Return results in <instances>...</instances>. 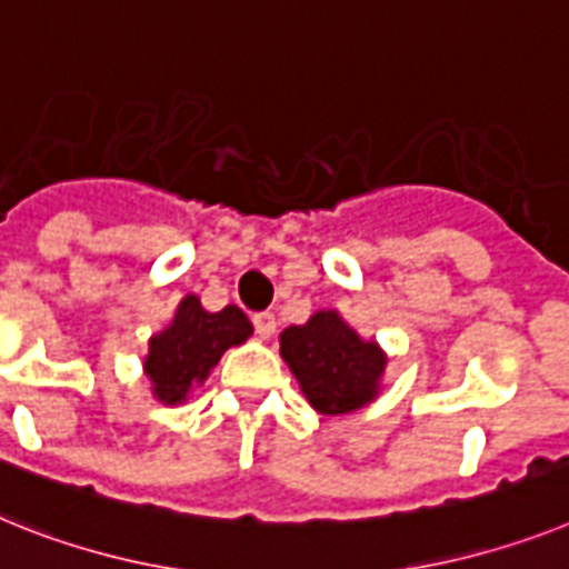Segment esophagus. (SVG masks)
<instances>
[{"label": "esophagus", "instance_id": "obj_1", "mask_svg": "<svg viewBox=\"0 0 569 569\" xmlns=\"http://www.w3.org/2000/svg\"><path fill=\"white\" fill-rule=\"evenodd\" d=\"M274 329H277V318L271 312H257L254 315V332H257V338H262V341H266V338H271L274 336Z\"/></svg>", "mask_w": 569, "mask_h": 569}]
</instances>
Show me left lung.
<instances>
[{
    "instance_id": "1",
    "label": "left lung",
    "mask_w": 569,
    "mask_h": 569,
    "mask_svg": "<svg viewBox=\"0 0 569 569\" xmlns=\"http://www.w3.org/2000/svg\"><path fill=\"white\" fill-rule=\"evenodd\" d=\"M280 356L318 413L341 417L379 396L388 356L365 341L336 309L315 312L307 323L280 332Z\"/></svg>"
}]
</instances>
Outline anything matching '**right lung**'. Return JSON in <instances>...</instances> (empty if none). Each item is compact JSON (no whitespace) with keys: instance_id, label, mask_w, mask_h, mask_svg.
<instances>
[{"instance_id":"add662e5","label":"right lung","mask_w":569,"mask_h":569,"mask_svg":"<svg viewBox=\"0 0 569 569\" xmlns=\"http://www.w3.org/2000/svg\"><path fill=\"white\" fill-rule=\"evenodd\" d=\"M251 332L254 327L240 307L208 312L196 295L181 298L170 327L150 338L144 373L152 396L164 405L184 402L193 385L208 379L222 352L246 341Z\"/></svg>"}]
</instances>
